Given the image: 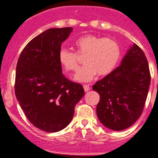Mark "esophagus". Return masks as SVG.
<instances>
[{"instance_id": "34e87169", "label": "esophagus", "mask_w": 158, "mask_h": 158, "mask_svg": "<svg viewBox=\"0 0 158 158\" xmlns=\"http://www.w3.org/2000/svg\"><path fill=\"white\" fill-rule=\"evenodd\" d=\"M84 91L85 92H87V91H89V90H90V87H89L88 85H84Z\"/></svg>"}]
</instances>
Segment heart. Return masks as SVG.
<instances>
[{
  "label": "heart",
  "mask_w": 158,
  "mask_h": 158,
  "mask_svg": "<svg viewBox=\"0 0 158 158\" xmlns=\"http://www.w3.org/2000/svg\"><path fill=\"white\" fill-rule=\"evenodd\" d=\"M78 56H84L85 66L75 77L77 82L87 83L98 74L105 77L110 74L118 65L121 57V48L115 40L94 34H86L74 41ZM59 63L68 72L75 73L79 68L78 57L75 52L61 48L58 55Z\"/></svg>",
  "instance_id": "heart-1"
}]
</instances>
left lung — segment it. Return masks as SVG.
I'll list each match as a JSON object with an SVG mask.
<instances>
[{"instance_id":"obj_1","label":"left lung","mask_w":158,"mask_h":158,"mask_svg":"<svg viewBox=\"0 0 158 158\" xmlns=\"http://www.w3.org/2000/svg\"><path fill=\"white\" fill-rule=\"evenodd\" d=\"M150 82L146 56L134 44L121 65L93 86L100 94L97 115L101 124L118 131L134 124L143 111Z\"/></svg>"}]
</instances>
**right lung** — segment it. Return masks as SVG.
Returning a JSON list of instances; mask_svg holds the SVG:
<instances>
[{"label": "right lung", "instance_id": "right-lung-1", "mask_svg": "<svg viewBox=\"0 0 158 158\" xmlns=\"http://www.w3.org/2000/svg\"><path fill=\"white\" fill-rule=\"evenodd\" d=\"M72 27L51 28L33 38L16 68L15 95L30 122L46 132H57L71 123L74 107L84 94L82 86L62 74L58 55Z\"/></svg>", "mask_w": 158, "mask_h": 158}]
</instances>
